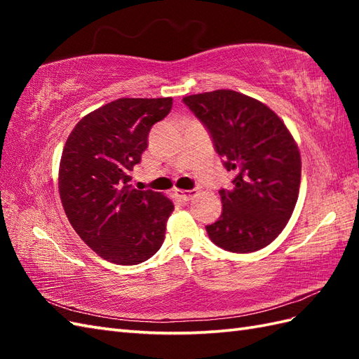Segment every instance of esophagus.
I'll return each instance as SVG.
<instances>
[{
  "label": "esophagus",
  "instance_id": "obj_1",
  "mask_svg": "<svg viewBox=\"0 0 359 359\" xmlns=\"http://www.w3.org/2000/svg\"><path fill=\"white\" fill-rule=\"evenodd\" d=\"M175 196L179 197L182 201H189L193 199L194 194H196V189H174Z\"/></svg>",
  "mask_w": 359,
  "mask_h": 359
}]
</instances>
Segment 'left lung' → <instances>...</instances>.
<instances>
[{
  "label": "left lung",
  "instance_id": "8db88e82",
  "mask_svg": "<svg viewBox=\"0 0 359 359\" xmlns=\"http://www.w3.org/2000/svg\"><path fill=\"white\" fill-rule=\"evenodd\" d=\"M211 135L233 187L220 189L222 215L207 225L210 239L231 253L269 245L292 217L299 194L297 144L269 106L231 89L184 97Z\"/></svg>",
  "mask_w": 359,
  "mask_h": 359
}]
</instances>
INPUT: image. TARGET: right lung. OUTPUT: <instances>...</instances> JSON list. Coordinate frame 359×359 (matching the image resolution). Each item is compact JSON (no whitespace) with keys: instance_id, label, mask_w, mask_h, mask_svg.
Masks as SVG:
<instances>
[{"instance_id":"right-lung-1","label":"right lung","mask_w":359,"mask_h":359,"mask_svg":"<svg viewBox=\"0 0 359 359\" xmlns=\"http://www.w3.org/2000/svg\"><path fill=\"white\" fill-rule=\"evenodd\" d=\"M172 98H118L83 117L63 148L60 197L72 228L98 256L135 265L165 241L172 202L131 187L129 172L148 148V134Z\"/></svg>"}]
</instances>
